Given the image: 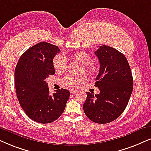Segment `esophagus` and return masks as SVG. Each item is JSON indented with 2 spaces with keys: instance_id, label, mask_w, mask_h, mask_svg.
I'll use <instances>...</instances> for the list:
<instances>
[{
  "instance_id": "34e87169",
  "label": "esophagus",
  "mask_w": 151,
  "mask_h": 151,
  "mask_svg": "<svg viewBox=\"0 0 151 151\" xmlns=\"http://www.w3.org/2000/svg\"><path fill=\"white\" fill-rule=\"evenodd\" d=\"M70 91V93H77V90H73V89H71Z\"/></svg>"
}]
</instances>
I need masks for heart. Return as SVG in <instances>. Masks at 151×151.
<instances>
[{
    "instance_id": "heart-1",
    "label": "heart",
    "mask_w": 151,
    "mask_h": 151,
    "mask_svg": "<svg viewBox=\"0 0 151 151\" xmlns=\"http://www.w3.org/2000/svg\"><path fill=\"white\" fill-rule=\"evenodd\" d=\"M70 57L81 63L82 65H84L86 71L88 74H94L98 72V65L92 62L93 58L90 53L84 51H79V52L72 53L70 55ZM53 67L58 73H63L65 71L67 68V58L65 56L60 54L55 56L53 58ZM85 81L86 79L84 78L72 77V76H68L63 80L65 85L72 88L79 87Z\"/></svg>"
}]
</instances>
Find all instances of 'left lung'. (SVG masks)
I'll return each instance as SVG.
<instances>
[{
	"instance_id": "left-lung-1",
	"label": "left lung",
	"mask_w": 151,
	"mask_h": 151,
	"mask_svg": "<svg viewBox=\"0 0 151 151\" xmlns=\"http://www.w3.org/2000/svg\"><path fill=\"white\" fill-rule=\"evenodd\" d=\"M100 71L95 86L99 94L87 92L83 111L91 121L105 124L114 121L125 109L133 89V78L126 57L113 47L100 46L95 52Z\"/></svg>"
}]
</instances>
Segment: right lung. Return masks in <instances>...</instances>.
<instances>
[{
	"instance_id": "1",
	"label": "right lung",
	"mask_w": 151,
	"mask_h": 151,
	"mask_svg": "<svg viewBox=\"0 0 151 151\" xmlns=\"http://www.w3.org/2000/svg\"><path fill=\"white\" fill-rule=\"evenodd\" d=\"M60 52L58 46L42 42L22 55L14 71L17 98L26 115L40 123H52L61 116L70 91L59 89L49 94L46 79L55 74L53 58Z\"/></svg>"
}]
</instances>
